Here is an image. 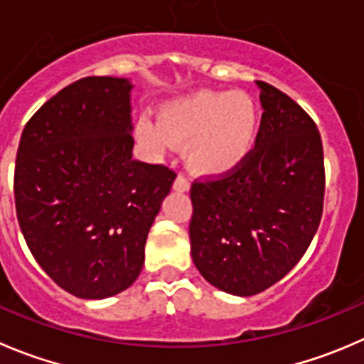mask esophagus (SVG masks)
Segmentation results:
<instances>
[{
  "label": "esophagus",
  "instance_id": "34e87169",
  "mask_svg": "<svg viewBox=\"0 0 364 364\" xmlns=\"http://www.w3.org/2000/svg\"><path fill=\"white\" fill-rule=\"evenodd\" d=\"M172 188H174L176 192H188L190 190L188 179H186L185 176H178V178L174 179V185H172Z\"/></svg>",
  "mask_w": 364,
  "mask_h": 364
}]
</instances>
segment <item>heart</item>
<instances>
[{
	"label": "heart",
	"mask_w": 364,
	"mask_h": 364,
	"mask_svg": "<svg viewBox=\"0 0 364 364\" xmlns=\"http://www.w3.org/2000/svg\"><path fill=\"white\" fill-rule=\"evenodd\" d=\"M259 128V112L245 92L200 90L171 101L158 121L142 115L136 136L153 153L185 144V160L196 174L225 176L250 156Z\"/></svg>",
	"instance_id": "1"
}]
</instances>
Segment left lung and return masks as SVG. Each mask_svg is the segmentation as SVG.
<instances>
[{
    "label": "left lung",
    "instance_id": "left-lung-1",
    "mask_svg": "<svg viewBox=\"0 0 364 364\" xmlns=\"http://www.w3.org/2000/svg\"><path fill=\"white\" fill-rule=\"evenodd\" d=\"M263 107L242 167L193 181L192 259L225 294L250 297L283 279L308 250L323 211V147L315 121L276 87L256 81Z\"/></svg>",
    "mask_w": 364,
    "mask_h": 364
}]
</instances>
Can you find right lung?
Returning a JSON list of instances; mask_svg holds the SVG:
<instances>
[{
    "mask_svg": "<svg viewBox=\"0 0 364 364\" xmlns=\"http://www.w3.org/2000/svg\"><path fill=\"white\" fill-rule=\"evenodd\" d=\"M133 85L88 76L26 122L14 172L21 231L65 291L107 299L132 287L176 172L133 160Z\"/></svg>",
    "mask_w": 364,
    "mask_h": 364,
    "instance_id": "1",
    "label": "right lung"
}]
</instances>
